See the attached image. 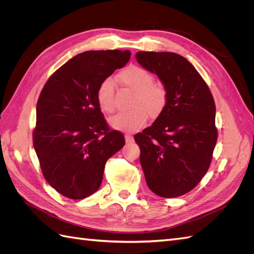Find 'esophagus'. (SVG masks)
I'll return each instance as SVG.
<instances>
[{"label":"esophagus","mask_w":254,"mask_h":254,"mask_svg":"<svg viewBox=\"0 0 254 254\" xmlns=\"http://www.w3.org/2000/svg\"><path fill=\"white\" fill-rule=\"evenodd\" d=\"M125 141H126V143H130V142H132L133 141V137H132V135H130V134H125Z\"/></svg>","instance_id":"1"}]
</instances>
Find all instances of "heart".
<instances>
[{
	"mask_svg": "<svg viewBox=\"0 0 254 254\" xmlns=\"http://www.w3.org/2000/svg\"><path fill=\"white\" fill-rule=\"evenodd\" d=\"M118 77L124 86L135 92L132 101L134 109L121 112L109 119V125L123 132H134L141 129L146 121L147 113L156 119L162 113L166 105L167 94L165 88L153 82L152 74L144 67L130 65L119 73ZM115 87L111 77L101 81L96 90V101L101 109L106 113H112L115 109Z\"/></svg>",
	"mask_w": 254,
	"mask_h": 254,
	"instance_id": "obj_1",
	"label": "heart"
}]
</instances>
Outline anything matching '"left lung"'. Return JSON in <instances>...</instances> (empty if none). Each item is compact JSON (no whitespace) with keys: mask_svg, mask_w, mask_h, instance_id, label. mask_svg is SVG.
<instances>
[{"mask_svg":"<svg viewBox=\"0 0 254 254\" xmlns=\"http://www.w3.org/2000/svg\"><path fill=\"white\" fill-rule=\"evenodd\" d=\"M135 58L158 76L167 94L162 113L134 135L145 180L158 196L179 197L210 167L217 141L214 98L194 65L178 54L137 52Z\"/></svg>","mask_w":254,"mask_h":254,"instance_id":"1","label":"left lung"}]
</instances>
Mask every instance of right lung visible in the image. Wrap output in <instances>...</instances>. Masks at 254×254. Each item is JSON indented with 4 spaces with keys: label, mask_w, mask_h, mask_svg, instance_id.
Instances as JSON below:
<instances>
[{
    "label": "right lung",
    "mask_w": 254,
    "mask_h": 254,
    "mask_svg": "<svg viewBox=\"0 0 254 254\" xmlns=\"http://www.w3.org/2000/svg\"><path fill=\"white\" fill-rule=\"evenodd\" d=\"M129 51H88L54 73L36 108L34 148L45 180L70 199L86 198L99 189L105 164L125 145L110 130L96 101L101 81L124 66Z\"/></svg>",
    "instance_id": "add662e5"
}]
</instances>
